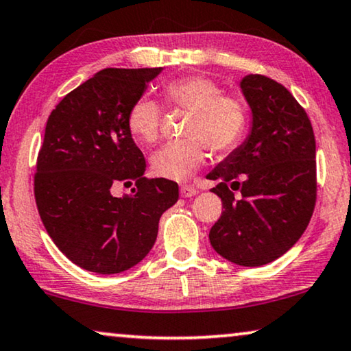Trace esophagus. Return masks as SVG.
Here are the masks:
<instances>
[{"instance_id": "esophagus-1", "label": "esophagus", "mask_w": 351, "mask_h": 351, "mask_svg": "<svg viewBox=\"0 0 351 351\" xmlns=\"http://www.w3.org/2000/svg\"><path fill=\"white\" fill-rule=\"evenodd\" d=\"M197 192L199 191H197L194 186H189V184H182L180 187V194H181V197H184V199L186 197H194Z\"/></svg>"}]
</instances>
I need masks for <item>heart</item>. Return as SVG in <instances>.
<instances>
[{
	"mask_svg": "<svg viewBox=\"0 0 351 351\" xmlns=\"http://www.w3.org/2000/svg\"><path fill=\"white\" fill-rule=\"evenodd\" d=\"M165 101L191 111L187 140L167 143L151 157L152 171L167 180H187L206 159V146L223 154L239 145L246 128V110L239 98L221 95L218 84L205 76H186L164 87ZM162 111L151 98H138L127 116L128 130L138 141L154 143Z\"/></svg>",
	"mask_w": 351,
	"mask_h": 351,
	"instance_id": "b5f03b06",
	"label": "heart"
}]
</instances>
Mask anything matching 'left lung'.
Here are the masks:
<instances>
[{
    "label": "left lung",
    "mask_w": 351,
    "mask_h": 351,
    "mask_svg": "<svg viewBox=\"0 0 351 351\" xmlns=\"http://www.w3.org/2000/svg\"><path fill=\"white\" fill-rule=\"evenodd\" d=\"M248 136L206 178L223 200L210 243L224 259L259 267L283 256L307 229L317 199V146L307 112L274 79L248 75ZM237 190L239 194L234 195Z\"/></svg>",
    "instance_id": "left-lung-1"
}]
</instances>
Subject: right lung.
<instances>
[{
  "label": "right lung",
  "instance_id": "obj_1",
  "mask_svg": "<svg viewBox=\"0 0 351 351\" xmlns=\"http://www.w3.org/2000/svg\"><path fill=\"white\" fill-rule=\"evenodd\" d=\"M162 68H106L68 93L49 116L34 175V199L57 248L101 275L136 265L156 243L178 184L145 178L146 162L127 116ZM119 184H135L116 197Z\"/></svg>",
  "mask_w": 351,
  "mask_h": 351
}]
</instances>
